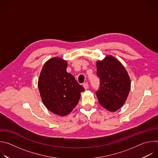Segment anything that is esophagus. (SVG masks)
I'll return each instance as SVG.
<instances>
[{
    "mask_svg": "<svg viewBox=\"0 0 158 158\" xmlns=\"http://www.w3.org/2000/svg\"><path fill=\"white\" fill-rule=\"evenodd\" d=\"M83 87H84L85 89H87L89 88V84L87 82H85L83 84Z\"/></svg>",
    "mask_w": 158,
    "mask_h": 158,
    "instance_id": "34e87169",
    "label": "esophagus"
}]
</instances>
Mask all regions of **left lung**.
Listing matches in <instances>:
<instances>
[{
    "label": "left lung",
    "mask_w": 158,
    "mask_h": 158,
    "mask_svg": "<svg viewBox=\"0 0 158 158\" xmlns=\"http://www.w3.org/2000/svg\"><path fill=\"white\" fill-rule=\"evenodd\" d=\"M97 64V76L100 86L96 92L99 104L114 112L124 104L131 89L129 76L122 64L115 57L107 56Z\"/></svg>",
    "instance_id": "1"
}]
</instances>
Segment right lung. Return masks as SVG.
Listing matches in <instances>:
<instances>
[{
	"mask_svg": "<svg viewBox=\"0 0 158 158\" xmlns=\"http://www.w3.org/2000/svg\"><path fill=\"white\" fill-rule=\"evenodd\" d=\"M67 62L54 57L45 63L38 87L43 103L54 114H69L77 104L84 88L66 71Z\"/></svg>",
	"mask_w": 158,
	"mask_h": 158,
	"instance_id": "add662e5",
	"label": "right lung"
}]
</instances>
